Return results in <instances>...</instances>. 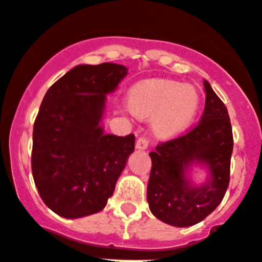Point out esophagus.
<instances>
[{
  "label": "esophagus",
  "instance_id": "34e87169",
  "mask_svg": "<svg viewBox=\"0 0 262 262\" xmlns=\"http://www.w3.org/2000/svg\"><path fill=\"white\" fill-rule=\"evenodd\" d=\"M148 147V140L146 137H140L136 142V148L138 150H146Z\"/></svg>",
  "mask_w": 262,
  "mask_h": 262
}]
</instances>
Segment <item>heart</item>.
Listing matches in <instances>:
<instances>
[{
	"label": "heart",
	"instance_id": "obj_1",
	"mask_svg": "<svg viewBox=\"0 0 262 262\" xmlns=\"http://www.w3.org/2000/svg\"><path fill=\"white\" fill-rule=\"evenodd\" d=\"M128 103L136 116H151L150 126L155 136L169 138L185 130L194 121L201 96L192 84L154 78L134 84L129 90Z\"/></svg>",
	"mask_w": 262,
	"mask_h": 262
}]
</instances>
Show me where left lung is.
I'll return each mask as SVG.
<instances>
[{
  "label": "left lung",
  "instance_id": "8db88e82",
  "mask_svg": "<svg viewBox=\"0 0 262 262\" xmlns=\"http://www.w3.org/2000/svg\"><path fill=\"white\" fill-rule=\"evenodd\" d=\"M206 99L201 121L194 129L150 152L151 172L147 202L159 221L175 227H189L213 213L230 183L234 140L227 108L210 83L204 81ZM194 165L208 171L200 186L189 173Z\"/></svg>",
  "mask_w": 262,
  "mask_h": 262
}]
</instances>
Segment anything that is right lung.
<instances>
[{
  "mask_svg": "<svg viewBox=\"0 0 262 262\" xmlns=\"http://www.w3.org/2000/svg\"><path fill=\"white\" fill-rule=\"evenodd\" d=\"M119 63L77 65L49 87L34 124L31 167L44 204L60 216L103 210L134 151V134H105L107 95L125 78Z\"/></svg>",
  "mask_w": 262,
  "mask_h": 262,
  "instance_id": "right-lung-1",
  "label": "right lung"
}]
</instances>
